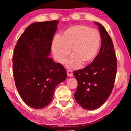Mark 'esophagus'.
I'll list each match as a JSON object with an SVG mask.
<instances>
[{"label":"esophagus","mask_w":131,"mask_h":131,"mask_svg":"<svg viewBox=\"0 0 131 131\" xmlns=\"http://www.w3.org/2000/svg\"><path fill=\"white\" fill-rule=\"evenodd\" d=\"M67 76H69V77H73V72L70 70H67Z\"/></svg>","instance_id":"obj_1"}]
</instances>
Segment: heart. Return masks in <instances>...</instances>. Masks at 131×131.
<instances>
[{
  "mask_svg": "<svg viewBox=\"0 0 131 131\" xmlns=\"http://www.w3.org/2000/svg\"><path fill=\"white\" fill-rule=\"evenodd\" d=\"M100 45V35L97 30L78 25L66 30L60 37L52 43V51L55 60L64 64L70 55L67 67L78 69L91 63L97 54Z\"/></svg>",
  "mask_w": 131,
  "mask_h": 131,
  "instance_id": "1",
  "label": "heart"
}]
</instances>
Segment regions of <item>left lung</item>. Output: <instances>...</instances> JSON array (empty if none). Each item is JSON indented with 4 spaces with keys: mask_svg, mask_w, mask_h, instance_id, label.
<instances>
[{
    "mask_svg": "<svg viewBox=\"0 0 131 131\" xmlns=\"http://www.w3.org/2000/svg\"><path fill=\"white\" fill-rule=\"evenodd\" d=\"M98 25L101 37L100 52L90 64L74 71L78 88L74 96L80 106L92 110L101 107L110 95L117 72V58L110 35L101 24Z\"/></svg>",
    "mask_w": 131,
    "mask_h": 131,
    "instance_id": "left-lung-1",
    "label": "left lung"
}]
</instances>
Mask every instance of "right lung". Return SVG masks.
Masks as SVG:
<instances>
[{"label": "right lung", "mask_w": 131, "mask_h": 131, "mask_svg": "<svg viewBox=\"0 0 131 131\" xmlns=\"http://www.w3.org/2000/svg\"><path fill=\"white\" fill-rule=\"evenodd\" d=\"M58 24L54 20L30 24L14 49L12 66L16 87L24 103L36 109L49 104L55 87L67 78L63 66L49 57Z\"/></svg>", "instance_id": "add662e5"}]
</instances>
